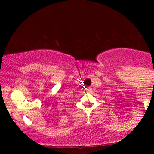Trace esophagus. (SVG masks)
I'll use <instances>...</instances> for the list:
<instances>
[{
    "label": "esophagus",
    "instance_id": "esophagus-1",
    "mask_svg": "<svg viewBox=\"0 0 154 154\" xmlns=\"http://www.w3.org/2000/svg\"><path fill=\"white\" fill-rule=\"evenodd\" d=\"M86 90H87V92H91L92 91V88L91 87H88Z\"/></svg>",
    "mask_w": 154,
    "mask_h": 154
}]
</instances>
